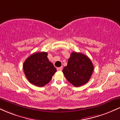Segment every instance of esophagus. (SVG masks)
I'll return each mask as SVG.
<instances>
[{"instance_id":"34e87169","label":"esophagus","mask_w":120,"mask_h":120,"mask_svg":"<svg viewBox=\"0 0 120 120\" xmlns=\"http://www.w3.org/2000/svg\"><path fill=\"white\" fill-rule=\"evenodd\" d=\"M62 70H63V67L57 68V71H61Z\"/></svg>"}]
</instances>
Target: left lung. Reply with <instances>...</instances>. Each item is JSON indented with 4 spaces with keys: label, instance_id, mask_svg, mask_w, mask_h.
Wrapping results in <instances>:
<instances>
[{
    "label": "left lung",
    "instance_id": "left-lung-1",
    "mask_svg": "<svg viewBox=\"0 0 120 120\" xmlns=\"http://www.w3.org/2000/svg\"><path fill=\"white\" fill-rule=\"evenodd\" d=\"M93 69V65L88 56L74 52L70 55L67 65L64 68L63 72L69 83L78 87L89 81Z\"/></svg>",
    "mask_w": 120,
    "mask_h": 120
}]
</instances>
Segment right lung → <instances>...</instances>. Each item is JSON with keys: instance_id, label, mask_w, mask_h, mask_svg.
Listing matches in <instances>:
<instances>
[{"instance_id": "right-lung-1", "label": "right lung", "mask_w": 120, "mask_h": 120, "mask_svg": "<svg viewBox=\"0 0 120 120\" xmlns=\"http://www.w3.org/2000/svg\"><path fill=\"white\" fill-rule=\"evenodd\" d=\"M27 79L34 86H44L50 82L56 69L49 61L47 52H39L30 56L23 63Z\"/></svg>"}]
</instances>
